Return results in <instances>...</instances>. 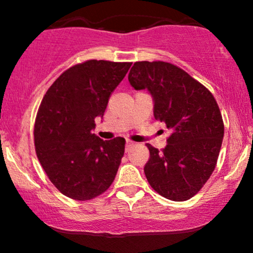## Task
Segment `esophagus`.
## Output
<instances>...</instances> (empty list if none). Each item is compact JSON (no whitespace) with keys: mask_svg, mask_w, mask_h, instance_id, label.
<instances>
[{"mask_svg":"<svg viewBox=\"0 0 253 253\" xmlns=\"http://www.w3.org/2000/svg\"><path fill=\"white\" fill-rule=\"evenodd\" d=\"M133 144H134V143H133V141H130V140H127V141H126V151H128V149H129L130 146H132Z\"/></svg>","mask_w":253,"mask_h":253,"instance_id":"1","label":"esophagus"}]
</instances>
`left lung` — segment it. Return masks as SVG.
<instances>
[{
  "label": "left lung",
  "instance_id": "obj_1",
  "mask_svg": "<svg viewBox=\"0 0 253 253\" xmlns=\"http://www.w3.org/2000/svg\"><path fill=\"white\" fill-rule=\"evenodd\" d=\"M135 90L153 97V115L171 134L165 149L147 144L144 171L151 187L172 201H187L208 181L221 149L223 121L211 92L178 66L136 62L128 75Z\"/></svg>",
  "mask_w": 253,
  "mask_h": 253
}]
</instances>
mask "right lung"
<instances>
[{
	"label": "right lung",
	"mask_w": 253,
	"mask_h": 253,
	"mask_svg": "<svg viewBox=\"0 0 253 253\" xmlns=\"http://www.w3.org/2000/svg\"><path fill=\"white\" fill-rule=\"evenodd\" d=\"M130 65L86 60L64 71L46 91L34 125V145L42 169L63 195L86 201L114 181L125 139L102 140L92 129Z\"/></svg>",
	"instance_id": "right-lung-1"
}]
</instances>
